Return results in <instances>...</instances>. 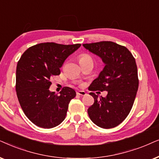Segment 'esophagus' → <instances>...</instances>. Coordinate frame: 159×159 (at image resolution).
<instances>
[{"label":"esophagus","mask_w":159,"mask_h":159,"mask_svg":"<svg viewBox=\"0 0 159 159\" xmlns=\"http://www.w3.org/2000/svg\"><path fill=\"white\" fill-rule=\"evenodd\" d=\"M76 93H77L78 95H80V96H85L86 94V93L84 91H78Z\"/></svg>","instance_id":"34e87169"}]
</instances>
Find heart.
<instances>
[{
  "label": "heart",
  "mask_w": 159,
  "mask_h": 159,
  "mask_svg": "<svg viewBox=\"0 0 159 159\" xmlns=\"http://www.w3.org/2000/svg\"><path fill=\"white\" fill-rule=\"evenodd\" d=\"M79 61L80 62H83V61H92V57H91L89 54H83L80 55Z\"/></svg>",
  "instance_id": "b5f03b06"
}]
</instances>
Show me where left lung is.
Segmentation results:
<instances>
[{
  "instance_id": "8db88e82",
  "label": "left lung",
  "mask_w": 159,
  "mask_h": 159,
  "mask_svg": "<svg viewBox=\"0 0 159 159\" xmlns=\"http://www.w3.org/2000/svg\"><path fill=\"white\" fill-rule=\"evenodd\" d=\"M84 47L98 56L105 64L99 76L90 85L91 91H107L105 97L89 94L94 102L88 109L90 119L103 129L117 126L129 113L134 104L139 81L135 59L132 53L111 41L83 44Z\"/></svg>"
}]
</instances>
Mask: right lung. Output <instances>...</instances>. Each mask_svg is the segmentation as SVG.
Returning <instances> with one entry per match:
<instances>
[{
	"mask_svg": "<svg viewBox=\"0 0 159 159\" xmlns=\"http://www.w3.org/2000/svg\"><path fill=\"white\" fill-rule=\"evenodd\" d=\"M81 44L62 45L42 43L25 51L16 71V92L25 116L34 124L51 129L60 124L66 116L75 90L64 87L60 95L51 92V78L60 74V67Z\"/></svg>",
	"mask_w": 159,
	"mask_h": 159,
	"instance_id": "1",
	"label": "right lung"
}]
</instances>
